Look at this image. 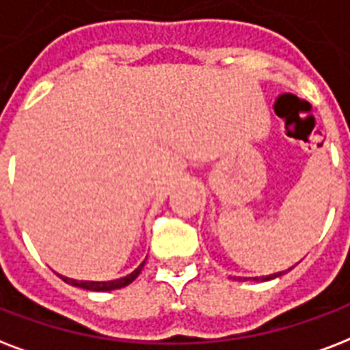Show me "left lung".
<instances>
[{
  "label": "left lung",
  "instance_id": "left-lung-1",
  "mask_svg": "<svg viewBox=\"0 0 350 350\" xmlns=\"http://www.w3.org/2000/svg\"><path fill=\"white\" fill-rule=\"evenodd\" d=\"M293 268V266H292ZM292 268H288L286 271H290L292 270ZM286 271H277V273H271V275H262V277H253V281H271V279H277V277H281V275H284V273H286ZM233 279H237V277H233ZM239 281H246V277H244V279H242V277H239Z\"/></svg>",
  "mask_w": 350,
  "mask_h": 350
}]
</instances>
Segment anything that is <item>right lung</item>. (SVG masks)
Wrapping results in <instances>:
<instances>
[{"label": "right lung", "instance_id": "right-lung-1", "mask_svg": "<svg viewBox=\"0 0 350 350\" xmlns=\"http://www.w3.org/2000/svg\"><path fill=\"white\" fill-rule=\"evenodd\" d=\"M145 260H143L132 273H128V275L121 277V279H113V281H77V279H69V277H62V281H66L68 284H71V286L84 288V290H90V292H110V290L128 286L130 282L135 281V277L139 275L141 270H143V266H145Z\"/></svg>", "mask_w": 350, "mask_h": 350}]
</instances>
